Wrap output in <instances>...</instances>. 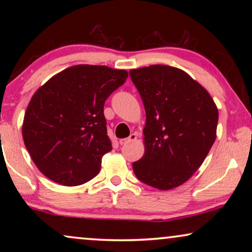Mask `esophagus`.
<instances>
[{
    "instance_id": "esophagus-1",
    "label": "esophagus",
    "mask_w": 252,
    "mask_h": 252,
    "mask_svg": "<svg viewBox=\"0 0 252 252\" xmlns=\"http://www.w3.org/2000/svg\"><path fill=\"white\" fill-rule=\"evenodd\" d=\"M134 140H136V134L132 133L128 137H126V139L119 140V143L123 146V144H126V143H128V142H130V141H134Z\"/></svg>"
}]
</instances>
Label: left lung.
<instances>
[{
  "instance_id": "1",
  "label": "left lung",
  "mask_w": 252,
  "mask_h": 252,
  "mask_svg": "<svg viewBox=\"0 0 252 252\" xmlns=\"http://www.w3.org/2000/svg\"><path fill=\"white\" fill-rule=\"evenodd\" d=\"M129 75L146 110L143 157L136 178L168 190L198 170L216 141L218 109L205 88L180 68L151 65Z\"/></svg>"
}]
</instances>
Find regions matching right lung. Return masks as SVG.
<instances>
[{
    "label": "right lung",
    "mask_w": 252,
    "mask_h": 252,
    "mask_svg": "<svg viewBox=\"0 0 252 252\" xmlns=\"http://www.w3.org/2000/svg\"><path fill=\"white\" fill-rule=\"evenodd\" d=\"M128 73L98 65L60 72L31 98L23 139L36 167L57 184L79 186L96 177L111 151L104 103Z\"/></svg>",
    "instance_id": "right-lung-1"
}]
</instances>
